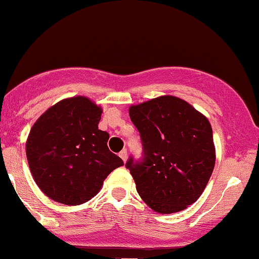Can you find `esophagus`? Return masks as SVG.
<instances>
[{"instance_id": "obj_1", "label": "esophagus", "mask_w": 259, "mask_h": 259, "mask_svg": "<svg viewBox=\"0 0 259 259\" xmlns=\"http://www.w3.org/2000/svg\"><path fill=\"white\" fill-rule=\"evenodd\" d=\"M119 157H120L121 159L124 160V162H125V160L127 159V152H126V150L120 151V152H119Z\"/></svg>"}]
</instances>
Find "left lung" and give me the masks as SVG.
I'll return each instance as SVG.
<instances>
[{
  "label": "left lung",
  "instance_id": "8db88e82",
  "mask_svg": "<svg viewBox=\"0 0 259 259\" xmlns=\"http://www.w3.org/2000/svg\"><path fill=\"white\" fill-rule=\"evenodd\" d=\"M142 157H129L140 197L158 213H175L197 201L215 163L209 121L186 101L162 96L129 109Z\"/></svg>",
  "mask_w": 259,
  "mask_h": 259
}]
</instances>
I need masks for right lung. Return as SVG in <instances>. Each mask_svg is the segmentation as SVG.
<instances>
[{"mask_svg":"<svg viewBox=\"0 0 259 259\" xmlns=\"http://www.w3.org/2000/svg\"><path fill=\"white\" fill-rule=\"evenodd\" d=\"M102 109L86 97L56 103L34 124L26 158L35 183L53 201L76 206L91 200L123 160L99 129Z\"/></svg>","mask_w":259,"mask_h":259,"instance_id":"right-lung-1","label":"right lung"}]
</instances>
